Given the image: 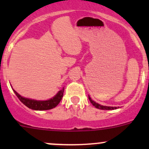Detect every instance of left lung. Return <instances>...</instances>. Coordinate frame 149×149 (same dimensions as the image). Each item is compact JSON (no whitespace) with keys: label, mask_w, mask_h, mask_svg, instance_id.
<instances>
[{"label":"left lung","mask_w":149,"mask_h":149,"mask_svg":"<svg viewBox=\"0 0 149 149\" xmlns=\"http://www.w3.org/2000/svg\"><path fill=\"white\" fill-rule=\"evenodd\" d=\"M88 100H89L90 102L92 104V105H94V107H95L96 108H97V109H104V110H112V109H116L117 107H107V106H103V105H101L100 104L98 103H96L95 102L93 101L92 100H91V97L88 96Z\"/></svg>","instance_id":"8db88e82"}]
</instances>
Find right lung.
<instances>
[{
	"instance_id": "add662e5",
	"label": "right lung",
	"mask_w": 149,
	"mask_h": 149,
	"mask_svg": "<svg viewBox=\"0 0 149 149\" xmlns=\"http://www.w3.org/2000/svg\"><path fill=\"white\" fill-rule=\"evenodd\" d=\"M13 90L19 98V100L29 109H34V110H47V109H51L55 107L60 103L63 97L64 88H63L61 91H58V94L55 97L48 100H45V101H38V100L25 98V97H22L20 94H18L14 89Z\"/></svg>"
}]
</instances>
